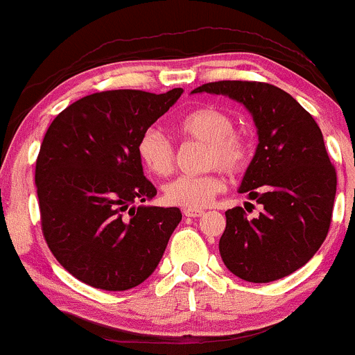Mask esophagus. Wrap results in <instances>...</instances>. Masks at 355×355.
<instances>
[{"mask_svg": "<svg viewBox=\"0 0 355 355\" xmlns=\"http://www.w3.org/2000/svg\"><path fill=\"white\" fill-rule=\"evenodd\" d=\"M182 214L186 217H200L203 214V209H182Z\"/></svg>", "mask_w": 355, "mask_h": 355, "instance_id": "1", "label": "esophagus"}]
</instances>
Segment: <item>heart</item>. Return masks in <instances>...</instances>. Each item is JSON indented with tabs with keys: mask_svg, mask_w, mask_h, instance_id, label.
Wrapping results in <instances>:
<instances>
[{
	"mask_svg": "<svg viewBox=\"0 0 355 355\" xmlns=\"http://www.w3.org/2000/svg\"><path fill=\"white\" fill-rule=\"evenodd\" d=\"M174 131L186 141L205 143L203 167H219L227 174H240L250 160V141L234 131L230 114L216 107H200L182 114L174 124ZM143 167L157 178L169 176L174 171L176 153L169 139L157 129H148L136 146ZM224 189V179L217 171L203 176H182L171 181L164 189L167 203L182 209H202L209 205Z\"/></svg>",
	"mask_w": 355,
	"mask_h": 355,
	"instance_id": "1",
	"label": "heart"
}]
</instances>
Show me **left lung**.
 Here are the masks:
<instances>
[{
	"mask_svg": "<svg viewBox=\"0 0 355 355\" xmlns=\"http://www.w3.org/2000/svg\"><path fill=\"white\" fill-rule=\"evenodd\" d=\"M226 94L254 117L259 145L240 193L264 209L226 210L219 252L226 268L250 283H269L307 264L329 231L336 171L312 115L286 91L257 80H217L191 93Z\"/></svg>",
	"mask_w": 355,
	"mask_h": 355,
	"instance_id": "left-lung-1",
	"label": "left lung"
}]
</instances>
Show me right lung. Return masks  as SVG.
<instances>
[{
  "label": "right lung",
  "mask_w": 355,
  "mask_h": 355,
  "mask_svg": "<svg viewBox=\"0 0 355 355\" xmlns=\"http://www.w3.org/2000/svg\"><path fill=\"white\" fill-rule=\"evenodd\" d=\"M181 93L87 94L44 135L36 160L43 236L60 264L93 288L122 292L145 282L181 220L178 207H135L157 195L136 146Z\"/></svg>",
  "instance_id": "right-lung-1"
}]
</instances>
